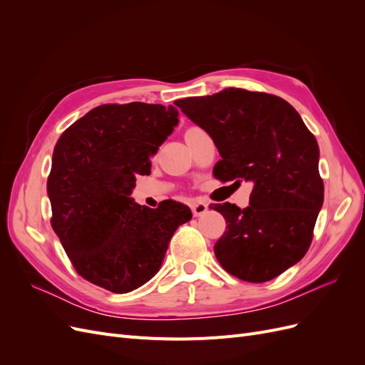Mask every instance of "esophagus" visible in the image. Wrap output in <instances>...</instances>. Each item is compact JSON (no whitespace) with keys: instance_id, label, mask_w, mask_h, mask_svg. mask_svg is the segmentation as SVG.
<instances>
[{"instance_id":"1","label":"esophagus","mask_w":365,"mask_h":365,"mask_svg":"<svg viewBox=\"0 0 365 365\" xmlns=\"http://www.w3.org/2000/svg\"><path fill=\"white\" fill-rule=\"evenodd\" d=\"M207 210H208V204H205V202H193L192 204V213L195 217L202 216Z\"/></svg>"}]
</instances>
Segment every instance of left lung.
<instances>
[{
  "label": "left lung",
  "instance_id": "left-lung-1",
  "mask_svg": "<svg viewBox=\"0 0 365 365\" xmlns=\"http://www.w3.org/2000/svg\"><path fill=\"white\" fill-rule=\"evenodd\" d=\"M175 105L213 138L220 155L216 178L254 184L244 210L210 205L227 222L215 245L220 267L244 282L263 283L300 262L324 200L318 143L300 114L282 97L242 88Z\"/></svg>",
  "mask_w": 365,
  "mask_h": 365
}]
</instances>
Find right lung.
<instances>
[{"label":"right lung","mask_w":365,"mask_h":365,"mask_svg":"<svg viewBox=\"0 0 365 365\" xmlns=\"http://www.w3.org/2000/svg\"><path fill=\"white\" fill-rule=\"evenodd\" d=\"M178 109L132 102L101 105L63 130L53 150L47 192L51 227L85 280L115 294L149 282L169 242L192 219L172 200L158 208L130 197L135 175L150 173Z\"/></svg>","instance_id":"right-lung-1"}]
</instances>
